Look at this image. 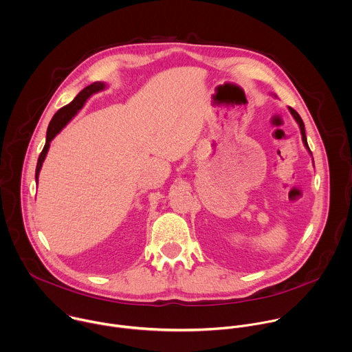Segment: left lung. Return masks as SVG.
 <instances>
[{"instance_id":"left-lung-1","label":"left lung","mask_w":352,"mask_h":352,"mask_svg":"<svg viewBox=\"0 0 352 352\" xmlns=\"http://www.w3.org/2000/svg\"><path fill=\"white\" fill-rule=\"evenodd\" d=\"M288 109H289V112L292 113V116L295 118V120L298 122V124H299V127H300V133H302V140H303V144H305V146H306V149L309 151V153L313 156V153H311V151H310V148H309V144H307V137H306V130H305V123H303V120H302V118H300V115L294 109V108H291V107H288Z\"/></svg>"}]
</instances>
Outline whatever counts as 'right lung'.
<instances>
[{
	"label": "right lung",
	"mask_w": 352,
	"mask_h": 352,
	"mask_svg": "<svg viewBox=\"0 0 352 352\" xmlns=\"http://www.w3.org/2000/svg\"><path fill=\"white\" fill-rule=\"evenodd\" d=\"M107 87V83L104 82H94L89 86H86L83 90H80L78 93V96L69 102L67 104L65 107L60 108L54 116L52 118L50 123H49V127H47V131H46V142H45V146L38 157V163H36V168H35V181L38 182V177H39V171H41V167H42V163L46 157V153L49 151V145H50V141L63 130V127L82 109V107L85 105V102L87 101V98L101 90H104Z\"/></svg>",
	"instance_id": "add662e5"
}]
</instances>
